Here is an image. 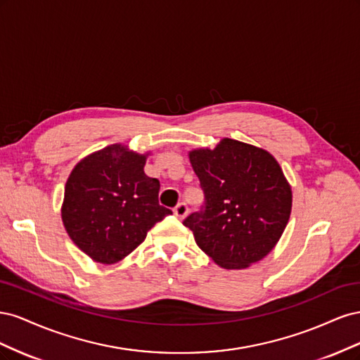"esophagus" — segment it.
I'll return each instance as SVG.
<instances>
[{
	"instance_id": "obj_1",
	"label": "esophagus",
	"mask_w": 360,
	"mask_h": 360,
	"mask_svg": "<svg viewBox=\"0 0 360 360\" xmlns=\"http://www.w3.org/2000/svg\"><path fill=\"white\" fill-rule=\"evenodd\" d=\"M174 214H176L179 219H183V217L188 214V205L184 202H179L176 207H174Z\"/></svg>"
}]
</instances>
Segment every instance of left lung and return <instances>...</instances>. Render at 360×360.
<instances>
[{"instance_id": "1", "label": "left lung", "mask_w": 360, "mask_h": 360, "mask_svg": "<svg viewBox=\"0 0 360 360\" xmlns=\"http://www.w3.org/2000/svg\"><path fill=\"white\" fill-rule=\"evenodd\" d=\"M204 204L183 225L224 269H246L278 243L291 213V188L266 150L224 138L189 153Z\"/></svg>"}]
</instances>
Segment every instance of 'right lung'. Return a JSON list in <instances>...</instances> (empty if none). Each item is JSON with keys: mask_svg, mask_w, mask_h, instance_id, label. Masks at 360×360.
Returning <instances> with one entry per match:
<instances>
[{"mask_svg": "<svg viewBox=\"0 0 360 360\" xmlns=\"http://www.w3.org/2000/svg\"><path fill=\"white\" fill-rule=\"evenodd\" d=\"M146 156L114 144L82 159L64 189L63 224L97 263L112 264L144 242L172 212L159 204L160 184L146 176Z\"/></svg>", "mask_w": 360, "mask_h": 360, "instance_id": "1", "label": "right lung"}]
</instances>
